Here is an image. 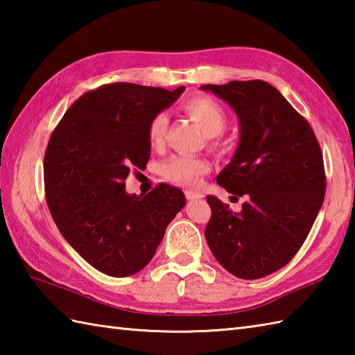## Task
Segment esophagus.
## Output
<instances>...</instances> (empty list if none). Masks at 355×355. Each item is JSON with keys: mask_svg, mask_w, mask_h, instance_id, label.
Masks as SVG:
<instances>
[{"mask_svg": "<svg viewBox=\"0 0 355 355\" xmlns=\"http://www.w3.org/2000/svg\"><path fill=\"white\" fill-rule=\"evenodd\" d=\"M184 195H186V198L189 200V201H193V200H198V198H201V195H198L197 192H192V191H186V192H184Z\"/></svg>", "mask_w": 355, "mask_h": 355, "instance_id": "1", "label": "esophagus"}]
</instances>
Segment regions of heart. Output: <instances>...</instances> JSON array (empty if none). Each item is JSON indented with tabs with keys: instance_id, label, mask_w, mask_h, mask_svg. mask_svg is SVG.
Wrapping results in <instances>:
<instances>
[{
	"instance_id": "1",
	"label": "heart",
	"mask_w": 355,
	"mask_h": 355,
	"mask_svg": "<svg viewBox=\"0 0 355 355\" xmlns=\"http://www.w3.org/2000/svg\"><path fill=\"white\" fill-rule=\"evenodd\" d=\"M183 111L189 116L200 130L212 140V145H218L216 135H220L227 126V112L221 103L209 96H195L183 103ZM168 117L163 112H158L148 125V141L153 148L163 145ZM210 171V163L206 158L192 155H172L162 164V175L168 182L193 187L200 178Z\"/></svg>"
}]
</instances>
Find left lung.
Masks as SVG:
<instances>
[{
	"mask_svg": "<svg viewBox=\"0 0 355 355\" xmlns=\"http://www.w3.org/2000/svg\"><path fill=\"white\" fill-rule=\"evenodd\" d=\"M236 111L241 141L216 182L232 198L233 214L207 197L212 216L206 241L216 261L241 279H259L286 266L310 233L327 189L318 137L308 120L266 80L202 85Z\"/></svg>",
	"mask_w": 355,
	"mask_h": 355,
	"instance_id": "left-lung-1",
	"label": "left lung"
}]
</instances>
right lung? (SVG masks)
<instances>
[{
    "label": "right lung",
    "instance_id": "1",
    "mask_svg": "<svg viewBox=\"0 0 355 355\" xmlns=\"http://www.w3.org/2000/svg\"><path fill=\"white\" fill-rule=\"evenodd\" d=\"M183 92L101 85L82 94L50 135L44 155L50 214L67 243L105 275L125 277L145 267L184 206V193L166 183L148 195L125 191L130 171L149 160L150 119Z\"/></svg>",
    "mask_w": 355,
    "mask_h": 355
}]
</instances>
